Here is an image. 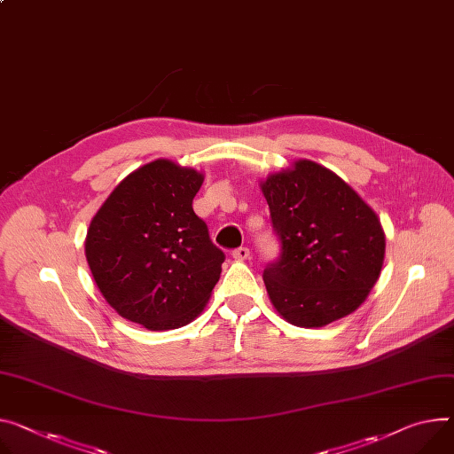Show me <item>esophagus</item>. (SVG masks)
Masks as SVG:
<instances>
[{
  "mask_svg": "<svg viewBox=\"0 0 454 454\" xmlns=\"http://www.w3.org/2000/svg\"><path fill=\"white\" fill-rule=\"evenodd\" d=\"M249 256H251V253L247 247H238L232 251V258H236V260H247Z\"/></svg>",
  "mask_w": 454,
  "mask_h": 454,
  "instance_id": "1",
  "label": "esophagus"
}]
</instances>
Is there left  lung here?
Here are the masks:
<instances>
[{
    "instance_id": "obj_1",
    "label": "left lung",
    "mask_w": 454,
    "mask_h": 454,
    "mask_svg": "<svg viewBox=\"0 0 454 454\" xmlns=\"http://www.w3.org/2000/svg\"><path fill=\"white\" fill-rule=\"evenodd\" d=\"M282 253L263 270L270 303L296 327L351 315L374 287L386 234L372 208L324 165L298 160L260 184Z\"/></svg>"
}]
</instances>
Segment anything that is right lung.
Returning a JSON list of instances; mask_svg holds the SVG:
<instances>
[{"label": "right lung", "instance_id": "obj_1", "mask_svg": "<svg viewBox=\"0 0 454 454\" xmlns=\"http://www.w3.org/2000/svg\"><path fill=\"white\" fill-rule=\"evenodd\" d=\"M203 174L170 160L136 168L99 207L85 256L107 303L149 331L192 322L220 280L225 254L192 211Z\"/></svg>", "mask_w": 454, "mask_h": 454}]
</instances>
